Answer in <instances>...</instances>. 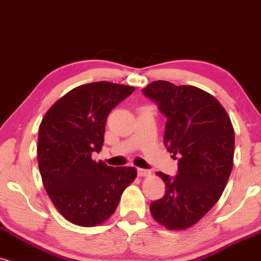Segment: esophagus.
<instances>
[{"label":"esophagus","mask_w":261,"mask_h":261,"mask_svg":"<svg viewBox=\"0 0 261 261\" xmlns=\"http://www.w3.org/2000/svg\"><path fill=\"white\" fill-rule=\"evenodd\" d=\"M138 175L139 176H149L151 174V172L149 169H143V168H138L137 169Z\"/></svg>","instance_id":"34e87169"}]
</instances>
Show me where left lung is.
<instances>
[{"instance_id":"left-lung-1","label":"left lung","mask_w":261,"mask_h":261,"mask_svg":"<svg viewBox=\"0 0 261 261\" xmlns=\"http://www.w3.org/2000/svg\"><path fill=\"white\" fill-rule=\"evenodd\" d=\"M144 95L167 117L165 145L178 157V174L159 175L166 194L150 204L157 223L168 230H185L199 221L223 194L233 165L232 123L213 95L194 86L153 81Z\"/></svg>"}]
</instances>
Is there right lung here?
<instances>
[{"instance_id": "1", "label": "right lung", "mask_w": 261, "mask_h": 261, "mask_svg": "<svg viewBox=\"0 0 261 261\" xmlns=\"http://www.w3.org/2000/svg\"><path fill=\"white\" fill-rule=\"evenodd\" d=\"M134 87L106 81L76 87L57 100L38 128L37 161L44 189L70 223L92 227L114 214L134 167H109L92 160L104 143L105 123Z\"/></svg>"}]
</instances>
